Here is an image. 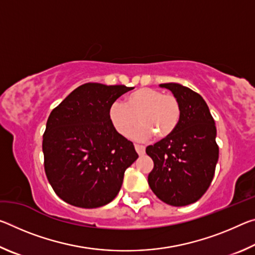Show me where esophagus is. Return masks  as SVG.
<instances>
[{
  "mask_svg": "<svg viewBox=\"0 0 255 255\" xmlns=\"http://www.w3.org/2000/svg\"><path fill=\"white\" fill-rule=\"evenodd\" d=\"M135 149L138 155H144L145 154V147L143 145H138V144H135Z\"/></svg>",
  "mask_w": 255,
  "mask_h": 255,
  "instance_id": "esophagus-1",
  "label": "esophagus"
}]
</instances>
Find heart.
Returning <instances> with one entry per match:
<instances>
[{"instance_id":"heart-1","label":"heart","mask_w":255,"mask_h":255,"mask_svg":"<svg viewBox=\"0 0 255 255\" xmlns=\"http://www.w3.org/2000/svg\"><path fill=\"white\" fill-rule=\"evenodd\" d=\"M181 118V107L176 97L152 88H140L125 98L124 105L114 103L109 109V120L120 136L133 133L138 140L153 135L165 139L175 131Z\"/></svg>"}]
</instances>
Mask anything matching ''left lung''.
Masks as SVG:
<instances>
[{
  "label": "left lung",
  "instance_id": "8db88e82",
  "mask_svg": "<svg viewBox=\"0 0 255 255\" xmlns=\"http://www.w3.org/2000/svg\"><path fill=\"white\" fill-rule=\"evenodd\" d=\"M159 86L178 99L181 118L170 137L146 147L154 162L148 184L165 204L187 206L204 196L214 178L219 154L215 120L200 94L179 83Z\"/></svg>",
  "mask_w": 255,
  "mask_h": 255
}]
</instances>
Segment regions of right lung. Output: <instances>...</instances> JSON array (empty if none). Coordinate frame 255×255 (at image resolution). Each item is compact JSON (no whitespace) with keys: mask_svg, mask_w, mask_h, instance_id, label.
I'll list each match as a JSON object with an SVG mask.
<instances>
[{"mask_svg":"<svg viewBox=\"0 0 255 255\" xmlns=\"http://www.w3.org/2000/svg\"><path fill=\"white\" fill-rule=\"evenodd\" d=\"M133 88L85 83L50 112L42 136L45 172L60 199L80 208L109 204L138 154L109 120V109Z\"/></svg>","mask_w":255,"mask_h":255,"instance_id":"1","label":"right lung"}]
</instances>
